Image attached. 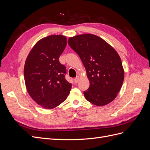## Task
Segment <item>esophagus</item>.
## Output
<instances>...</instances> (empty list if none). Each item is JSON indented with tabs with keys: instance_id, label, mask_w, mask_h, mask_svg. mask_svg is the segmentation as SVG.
<instances>
[{
	"instance_id": "obj_1",
	"label": "esophagus",
	"mask_w": 150,
	"mask_h": 150,
	"mask_svg": "<svg viewBox=\"0 0 150 150\" xmlns=\"http://www.w3.org/2000/svg\"><path fill=\"white\" fill-rule=\"evenodd\" d=\"M79 76L76 77V78H74V82L76 83H78L79 82Z\"/></svg>"
}]
</instances>
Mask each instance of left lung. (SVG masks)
<instances>
[{
  "label": "left lung",
  "instance_id": "left-lung-1",
  "mask_svg": "<svg viewBox=\"0 0 150 150\" xmlns=\"http://www.w3.org/2000/svg\"><path fill=\"white\" fill-rule=\"evenodd\" d=\"M78 54L89 79L90 86L84 95L96 106H104L117 96L124 81L125 72L119 54L98 36L84 34L68 40Z\"/></svg>",
  "mask_w": 150,
  "mask_h": 150
}]
</instances>
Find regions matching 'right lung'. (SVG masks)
Returning a JSON list of instances; mask_svg holds the SVG:
<instances>
[{"label":"right lung","mask_w":150,"mask_h":150,"mask_svg":"<svg viewBox=\"0 0 150 150\" xmlns=\"http://www.w3.org/2000/svg\"><path fill=\"white\" fill-rule=\"evenodd\" d=\"M67 39L51 35L39 40L26 59L24 74L27 91L33 100L45 109H53L64 102L72 84L65 79L66 69L59 57Z\"/></svg>","instance_id":"right-lung-1"}]
</instances>
